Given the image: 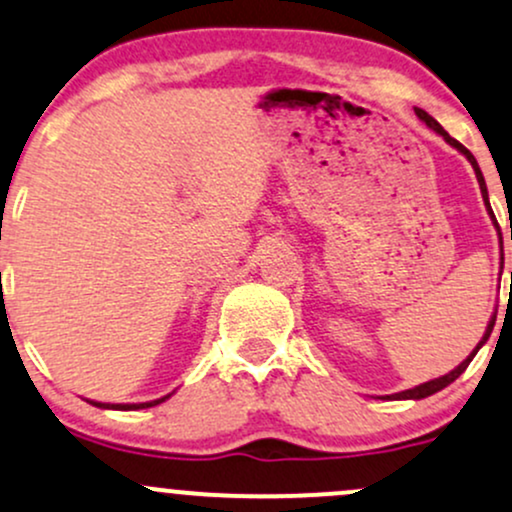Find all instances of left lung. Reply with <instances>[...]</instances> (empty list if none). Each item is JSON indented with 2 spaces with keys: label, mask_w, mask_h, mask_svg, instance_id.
<instances>
[{
  "label": "left lung",
  "mask_w": 512,
  "mask_h": 512,
  "mask_svg": "<svg viewBox=\"0 0 512 512\" xmlns=\"http://www.w3.org/2000/svg\"><path fill=\"white\" fill-rule=\"evenodd\" d=\"M416 116H418V118H421V120H423V123H426V125H428V128H433L435 132H438V135H442V137H445V142H447V145H452V147H455V149H459V152H462V154H464V157H467V159H469V164H472V166H474V171H476V181H479V186H481V195H484V203H486V208H488V212H491V215H493L491 205H488V191H486V181H484V174H481V169H479V164H476L474 154H472V152H469V149H467V147H464V145H462V142H457V140H455V137H450V135H447V132H445V128H442V125L438 123V120H435L433 116H428V113H426V111H423V108H416ZM496 225H498V222H496ZM493 324H496V317H493L491 321H488V326H486V333H484V338H481V341H479V346H476V350H474V353H472V355H469V358H467V360H464V363H462V365H457V367H455V370H452V372H450V375H442V377H438V380H430V382H426V384H418V387H413V389H406V392L392 394V396H389V399H426V396H430V394H435V392H440V389H445V387H447V384H452V382H455V380H457V377H459V375H462V372H464V370H467V367H469V363H472V358H474V355H476V353H479V348H481V346H484V343L488 341V336H491V331H493Z\"/></svg>",
  "instance_id": "8db88e82"
}]
</instances>
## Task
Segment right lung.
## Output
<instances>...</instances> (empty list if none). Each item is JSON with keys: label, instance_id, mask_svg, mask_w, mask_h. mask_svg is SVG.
<instances>
[{"label": "right lung", "instance_id": "right-lung-1", "mask_svg": "<svg viewBox=\"0 0 512 512\" xmlns=\"http://www.w3.org/2000/svg\"><path fill=\"white\" fill-rule=\"evenodd\" d=\"M164 399H169V396H164ZM164 399H157V401H147V404H101V401H91V404H94V406H99V409L135 411V409H149V406H157V404H162Z\"/></svg>", "mask_w": 512, "mask_h": 512}]
</instances>
